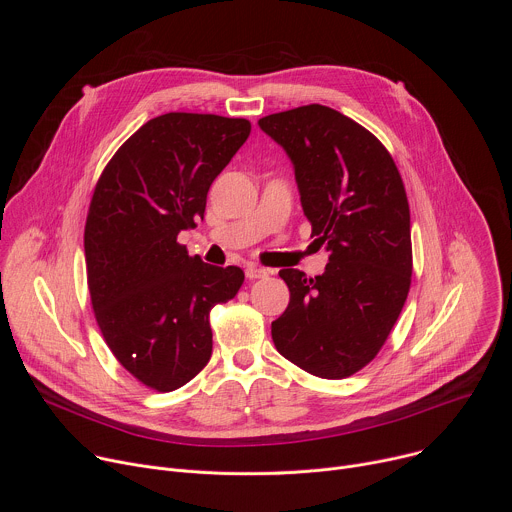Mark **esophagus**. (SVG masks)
<instances>
[{"mask_svg":"<svg viewBox=\"0 0 512 512\" xmlns=\"http://www.w3.org/2000/svg\"><path fill=\"white\" fill-rule=\"evenodd\" d=\"M245 275H247V279H263V277H267V275H269V269H265V267H257V265H247Z\"/></svg>","mask_w":512,"mask_h":512,"instance_id":"34e87169","label":"esophagus"}]
</instances>
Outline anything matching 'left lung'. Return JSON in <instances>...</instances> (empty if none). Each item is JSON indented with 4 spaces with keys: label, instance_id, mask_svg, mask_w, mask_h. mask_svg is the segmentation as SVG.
Listing matches in <instances>:
<instances>
[{
    "label": "left lung",
    "instance_id": "1",
    "mask_svg": "<svg viewBox=\"0 0 512 512\" xmlns=\"http://www.w3.org/2000/svg\"><path fill=\"white\" fill-rule=\"evenodd\" d=\"M294 164L314 243L328 251L318 277L281 269L285 312L271 322L281 356L322 379L369 364L397 322L411 285L409 202L385 145L350 117L306 105L259 119Z\"/></svg>",
    "mask_w": 512,
    "mask_h": 512
}]
</instances>
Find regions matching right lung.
Segmentation results:
<instances>
[{"instance_id": "add662e5", "label": "right lung", "mask_w": 512, "mask_h": 512, "mask_svg": "<svg viewBox=\"0 0 512 512\" xmlns=\"http://www.w3.org/2000/svg\"><path fill=\"white\" fill-rule=\"evenodd\" d=\"M249 133L247 119L166 113L141 125L97 182L85 227L95 318L115 358L156 391L206 367L208 314L243 285V269L190 257L178 235L202 221L210 184Z\"/></svg>"}]
</instances>
